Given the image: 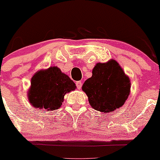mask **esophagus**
<instances>
[{"instance_id": "esophagus-1", "label": "esophagus", "mask_w": 160, "mask_h": 160, "mask_svg": "<svg viewBox=\"0 0 160 160\" xmlns=\"http://www.w3.org/2000/svg\"><path fill=\"white\" fill-rule=\"evenodd\" d=\"M76 86H77V89H81V87H82V82L81 81H77L76 83Z\"/></svg>"}]
</instances>
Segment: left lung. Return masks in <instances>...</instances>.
Instances as JSON below:
<instances>
[{
	"label": "left lung",
	"instance_id": "obj_1",
	"mask_svg": "<svg viewBox=\"0 0 160 160\" xmlns=\"http://www.w3.org/2000/svg\"><path fill=\"white\" fill-rule=\"evenodd\" d=\"M92 73L82 87L92 108L105 114L121 108L128 97L131 83L118 63H97Z\"/></svg>",
	"mask_w": 160,
	"mask_h": 160
}]
</instances>
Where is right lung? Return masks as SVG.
Instances as JSON below:
<instances>
[{"label": "right lung", "mask_w": 160, "mask_h": 160, "mask_svg": "<svg viewBox=\"0 0 160 160\" xmlns=\"http://www.w3.org/2000/svg\"><path fill=\"white\" fill-rule=\"evenodd\" d=\"M76 87L73 80L58 67H50L36 72L32 77L28 98L35 108L52 111L58 109L65 94Z\"/></svg>", "instance_id": "add662e5"}]
</instances>
